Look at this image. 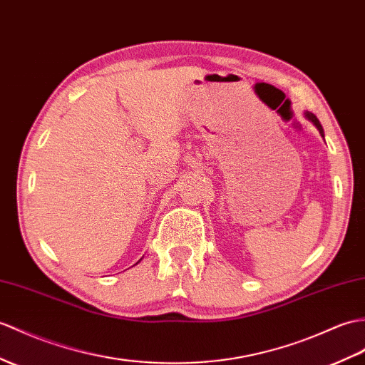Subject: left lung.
<instances>
[{
	"label": "left lung",
	"mask_w": 365,
	"mask_h": 365,
	"mask_svg": "<svg viewBox=\"0 0 365 365\" xmlns=\"http://www.w3.org/2000/svg\"><path fill=\"white\" fill-rule=\"evenodd\" d=\"M304 116H307L309 121H312V124H314V125L317 127V129H319V132H320V135H322V137H324V129H322V124L319 123V120H317V116H316L314 113H309V112H307V113H304Z\"/></svg>",
	"instance_id": "8db88e82"
}]
</instances>
